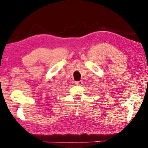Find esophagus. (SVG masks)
Instances as JSON below:
<instances>
[{"instance_id":"34e87169","label":"esophagus","mask_w":148,"mask_h":148,"mask_svg":"<svg viewBox=\"0 0 148 148\" xmlns=\"http://www.w3.org/2000/svg\"><path fill=\"white\" fill-rule=\"evenodd\" d=\"M75 84H76V86H82V84H83V82H82V81L76 82H75Z\"/></svg>"}]
</instances>
